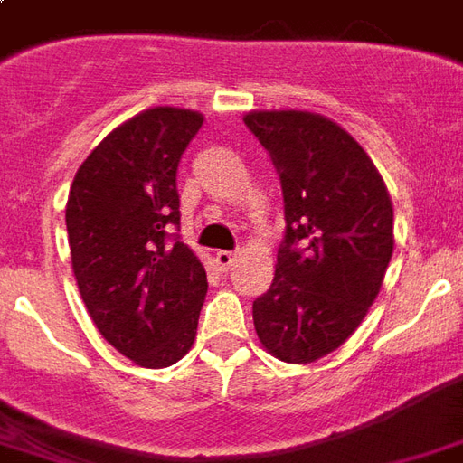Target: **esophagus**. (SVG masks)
<instances>
[{
	"mask_svg": "<svg viewBox=\"0 0 463 463\" xmlns=\"http://www.w3.org/2000/svg\"><path fill=\"white\" fill-rule=\"evenodd\" d=\"M214 261H217L219 271H229L236 261V251H217V254H214Z\"/></svg>",
	"mask_w": 463,
	"mask_h": 463,
	"instance_id": "1",
	"label": "esophagus"
}]
</instances>
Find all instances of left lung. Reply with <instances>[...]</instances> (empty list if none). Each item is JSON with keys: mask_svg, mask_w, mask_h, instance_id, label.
I'll return each mask as SVG.
<instances>
[{"mask_svg": "<svg viewBox=\"0 0 463 463\" xmlns=\"http://www.w3.org/2000/svg\"><path fill=\"white\" fill-rule=\"evenodd\" d=\"M283 192L286 234L271 288L254 301L261 345L313 363L345 343L380 293L392 259V202L380 172L338 123L306 110H254Z\"/></svg>", "mask_w": 463, "mask_h": 463, "instance_id": "left-lung-1", "label": "left lung"}]
</instances>
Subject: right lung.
I'll list each match as a JSON object with an SVG mask.
<instances>
[{"instance_id":"right-lung-1","label":"right lung","mask_w":463,"mask_h":463,"mask_svg":"<svg viewBox=\"0 0 463 463\" xmlns=\"http://www.w3.org/2000/svg\"><path fill=\"white\" fill-rule=\"evenodd\" d=\"M202 113L150 108L83 160L66 204L71 264L100 335L140 367L194 343L207 271L182 244L177 167Z\"/></svg>"}]
</instances>
